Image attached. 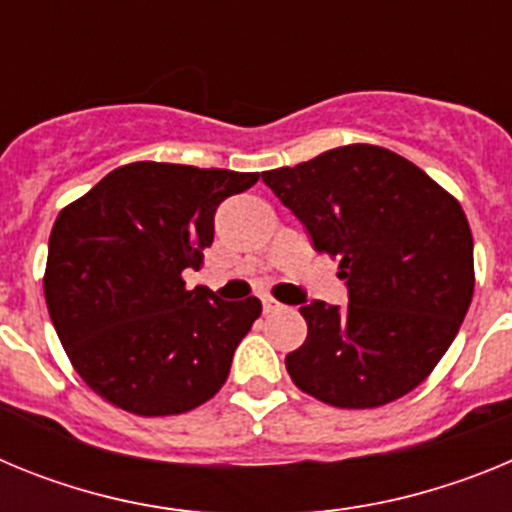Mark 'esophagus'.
Here are the masks:
<instances>
[{
	"instance_id": "esophagus-1",
	"label": "esophagus",
	"mask_w": 512,
	"mask_h": 512,
	"mask_svg": "<svg viewBox=\"0 0 512 512\" xmlns=\"http://www.w3.org/2000/svg\"><path fill=\"white\" fill-rule=\"evenodd\" d=\"M282 310V305H279L277 300H271V297H264V312H277Z\"/></svg>"
}]
</instances>
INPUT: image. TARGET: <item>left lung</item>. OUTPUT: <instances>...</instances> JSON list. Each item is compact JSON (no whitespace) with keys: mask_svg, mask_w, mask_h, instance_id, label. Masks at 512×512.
I'll return each instance as SVG.
<instances>
[{"mask_svg":"<svg viewBox=\"0 0 512 512\" xmlns=\"http://www.w3.org/2000/svg\"><path fill=\"white\" fill-rule=\"evenodd\" d=\"M264 184L338 259L348 305L300 307L307 338L284 364L307 395L379 408L415 390L459 333L474 292V243L459 202L379 146H341Z\"/></svg>","mask_w":512,"mask_h":512,"instance_id":"obj_1","label":"left lung"}]
</instances>
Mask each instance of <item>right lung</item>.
Instances as JSON below:
<instances>
[{"instance_id": "obj_1", "label": "right lung", "mask_w": 512, "mask_h": 512, "mask_svg": "<svg viewBox=\"0 0 512 512\" xmlns=\"http://www.w3.org/2000/svg\"><path fill=\"white\" fill-rule=\"evenodd\" d=\"M259 174L135 161L63 207L48 241L45 305L79 377L135 415H179L225 384L261 302L184 287L215 212Z\"/></svg>"}]
</instances>
